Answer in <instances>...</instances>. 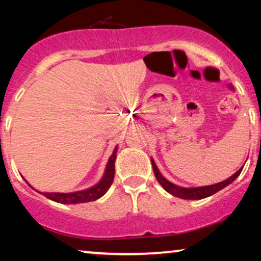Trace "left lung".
I'll return each mask as SVG.
<instances>
[{"instance_id": "obj_1", "label": "left lung", "mask_w": 261, "mask_h": 261, "mask_svg": "<svg viewBox=\"0 0 261 261\" xmlns=\"http://www.w3.org/2000/svg\"><path fill=\"white\" fill-rule=\"evenodd\" d=\"M151 162H152V166H153V171H154L155 178H156V180L159 181V184L162 185V187L165 189L169 194L176 196V197L183 198V199H202V198L209 197V196L216 194L217 191L222 190V189L226 188L227 185L233 183V181L239 177V174L241 173L242 169H244V166H242L241 169H239L237 172L233 174V176H230L226 180L220 181V183H216L213 185H205V187L183 188V187H179V185H176V184L171 183V181L167 180L166 178L164 177L162 173H160L158 166L155 165L154 160L151 159Z\"/></svg>"}]
</instances>
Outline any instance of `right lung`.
<instances>
[{
	"label": "right lung",
	"instance_id": "obj_1",
	"mask_svg": "<svg viewBox=\"0 0 261 261\" xmlns=\"http://www.w3.org/2000/svg\"><path fill=\"white\" fill-rule=\"evenodd\" d=\"M116 152H117V146L114 148L113 154L110 155L108 163H107L105 173H103L101 180H99L97 184H95L94 187L85 189V190L74 191V192H40V191L38 192L39 194H42L48 199H51V201H55L57 203H63V204H80V203L96 201V199L102 197V196L108 191L110 185L113 184L114 174H115ZM26 183L28 184L27 180ZM28 185L31 187V184ZM31 188L34 189L33 187Z\"/></svg>",
	"mask_w": 261,
	"mask_h": 261
}]
</instances>
